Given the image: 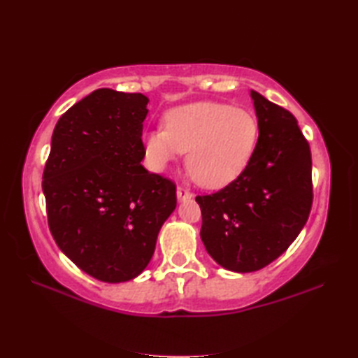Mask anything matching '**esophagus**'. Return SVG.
I'll use <instances>...</instances> for the list:
<instances>
[{"instance_id": "34e87169", "label": "esophagus", "mask_w": 358, "mask_h": 358, "mask_svg": "<svg viewBox=\"0 0 358 358\" xmlns=\"http://www.w3.org/2000/svg\"><path fill=\"white\" fill-rule=\"evenodd\" d=\"M177 199H178V201H185V200L192 199V194L185 187H178L177 189Z\"/></svg>"}]
</instances>
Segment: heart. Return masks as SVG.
Here are the masks:
<instances>
[{
  "instance_id": "1",
  "label": "heart",
  "mask_w": 358,
  "mask_h": 358,
  "mask_svg": "<svg viewBox=\"0 0 358 358\" xmlns=\"http://www.w3.org/2000/svg\"><path fill=\"white\" fill-rule=\"evenodd\" d=\"M166 129L144 135L149 164L163 171L180 154L204 187L229 185L245 169L258 138L257 120L229 104L192 103L166 113Z\"/></svg>"
}]
</instances>
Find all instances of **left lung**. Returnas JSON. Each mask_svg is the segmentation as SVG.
<instances>
[{
    "label": "left lung",
    "instance_id": "left-lung-1",
    "mask_svg": "<svg viewBox=\"0 0 358 358\" xmlns=\"http://www.w3.org/2000/svg\"><path fill=\"white\" fill-rule=\"evenodd\" d=\"M258 141L237 180L199 195L201 241L232 272H254L278 258L299 237L313 206L309 144L291 112L250 90Z\"/></svg>",
    "mask_w": 358,
    "mask_h": 358
}]
</instances>
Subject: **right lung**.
<instances>
[{"mask_svg": "<svg viewBox=\"0 0 358 358\" xmlns=\"http://www.w3.org/2000/svg\"><path fill=\"white\" fill-rule=\"evenodd\" d=\"M149 98L96 89L53 129L43 173L49 227L63 254L104 283L146 269L177 208L175 185L141 162Z\"/></svg>", "mask_w": 358, "mask_h": 358, "instance_id": "obj_1", "label": "right lung"}]
</instances>
